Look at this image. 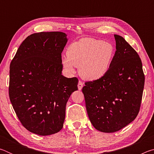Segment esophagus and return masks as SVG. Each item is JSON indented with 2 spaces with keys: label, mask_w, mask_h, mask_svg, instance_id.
Segmentation results:
<instances>
[{
  "label": "esophagus",
  "mask_w": 154,
  "mask_h": 154,
  "mask_svg": "<svg viewBox=\"0 0 154 154\" xmlns=\"http://www.w3.org/2000/svg\"><path fill=\"white\" fill-rule=\"evenodd\" d=\"M83 88V82H82V81H79V82H78V89H79V90H81Z\"/></svg>",
  "instance_id": "esophagus-1"
}]
</instances>
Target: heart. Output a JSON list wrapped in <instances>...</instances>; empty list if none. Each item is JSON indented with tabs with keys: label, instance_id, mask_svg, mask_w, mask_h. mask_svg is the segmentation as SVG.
<instances>
[{
	"label": "heart",
	"instance_id": "heart-1",
	"mask_svg": "<svg viewBox=\"0 0 154 154\" xmlns=\"http://www.w3.org/2000/svg\"><path fill=\"white\" fill-rule=\"evenodd\" d=\"M114 54V48L110 43L83 38L69 46L67 57L62 58V63L67 72L72 73L75 66L79 67V72L83 78L96 80L108 72Z\"/></svg>",
	"mask_w": 154,
	"mask_h": 154
}]
</instances>
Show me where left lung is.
Segmentation results:
<instances>
[{
	"instance_id": "left-lung-1",
	"label": "left lung",
	"mask_w": 154,
	"mask_h": 154,
	"mask_svg": "<svg viewBox=\"0 0 154 154\" xmlns=\"http://www.w3.org/2000/svg\"><path fill=\"white\" fill-rule=\"evenodd\" d=\"M114 36L116 51L108 72L82 88L91 123L103 132L118 131L136 118L145 84L139 54L122 36Z\"/></svg>"
}]
</instances>
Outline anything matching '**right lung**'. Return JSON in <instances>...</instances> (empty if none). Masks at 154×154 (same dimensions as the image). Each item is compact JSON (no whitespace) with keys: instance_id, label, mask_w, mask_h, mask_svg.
Masks as SVG:
<instances>
[{"instance_id":"add662e5","label":"right lung","mask_w":154,"mask_h":154,"mask_svg":"<svg viewBox=\"0 0 154 154\" xmlns=\"http://www.w3.org/2000/svg\"><path fill=\"white\" fill-rule=\"evenodd\" d=\"M67 42L62 32L28 36L10 64L9 95L21 124L42 136L63 127L66 103L78 90L77 77L62 75V52Z\"/></svg>"}]
</instances>
